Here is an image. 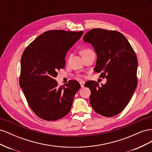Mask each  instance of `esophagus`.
<instances>
[{"label":"esophagus","instance_id":"34e87169","mask_svg":"<svg viewBox=\"0 0 152 152\" xmlns=\"http://www.w3.org/2000/svg\"><path fill=\"white\" fill-rule=\"evenodd\" d=\"M84 84H85V82L84 81H80V84L81 87H84Z\"/></svg>","mask_w":152,"mask_h":152}]
</instances>
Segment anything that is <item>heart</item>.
Instances as JSON below:
<instances>
[{
	"label": "heart",
	"instance_id": "1",
	"mask_svg": "<svg viewBox=\"0 0 152 152\" xmlns=\"http://www.w3.org/2000/svg\"><path fill=\"white\" fill-rule=\"evenodd\" d=\"M91 50H91L90 49H88V48H87V49H82L80 50V54L82 55V56H83V55H84L85 54L91 51Z\"/></svg>",
	"mask_w": 152,
	"mask_h": 152
}]
</instances>
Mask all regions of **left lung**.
<instances>
[{
    "mask_svg": "<svg viewBox=\"0 0 152 152\" xmlns=\"http://www.w3.org/2000/svg\"><path fill=\"white\" fill-rule=\"evenodd\" d=\"M83 40L93 45L97 54L94 72L107 79L102 86L95 81L86 82L91 92V107L104 117L117 115L126 107L137 85L136 53L126 37L117 31L94 28Z\"/></svg>",
    "mask_w": 152,
    "mask_h": 152,
    "instance_id": "left-lung-1",
    "label": "left lung"
}]
</instances>
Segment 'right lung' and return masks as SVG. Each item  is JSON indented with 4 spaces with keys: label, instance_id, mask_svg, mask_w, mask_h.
<instances>
[{
    "label": "right lung",
    "instance_id": "obj_1",
    "mask_svg": "<svg viewBox=\"0 0 152 152\" xmlns=\"http://www.w3.org/2000/svg\"><path fill=\"white\" fill-rule=\"evenodd\" d=\"M82 34V31H45L22 54L20 86L32 111L40 118L56 121L70 112L80 85L72 80L58 87L55 78L58 70L65 66L67 51Z\"/></svg>",
    "mask_w": 152,
    "mask_h": 152
}]
</instances>
